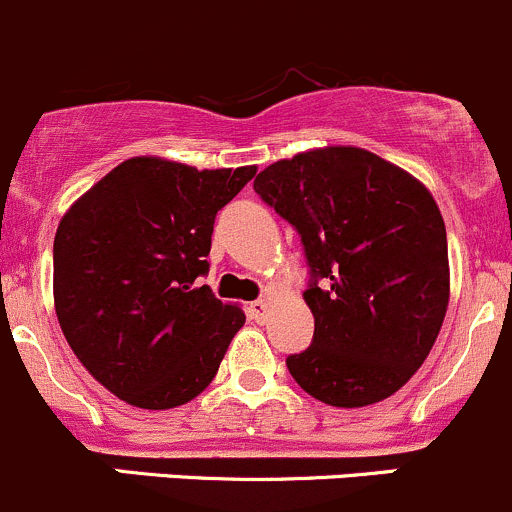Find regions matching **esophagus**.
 I'll return each instance as SVG.
<instances>
[{
	"mask_svg": "<svg viewBox=\"0 0 512 512\" xmlns=\"http://www.w3.org/2000/svg\"><path fill=\"white\" fill-rule=\"evenodd\" d=\"M266 313H268V303L266 301H254L249 306V318H254L256 323L266 321Z\"/></svg>",
	"mask_w": 512,
	"mask_h": 512,
	"instance_id": "1",
	"label": "esophagus"
}]
</instances>
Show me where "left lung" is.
Returning <instances> with one entry per match:
<instances>
[{"label":"left lung","instance_id":"8db88e82","mask_svg":"<svg viewBox=\"0 0 512 512\" xmlns=\"http://www.w3.org/2000/svg\"><path fill=\"white\" fill-rule=\"evenodd\" d=\"M263 204L301 236L313 341L286 358L318 401L361 408L423 366L443 326L445 224L421 181L356 146L283 159L256 176Z\"/></svg>","mask_w":512,"mask_h":512}]
</instances>
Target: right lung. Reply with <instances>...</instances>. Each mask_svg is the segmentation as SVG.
<instances>
[{"label": "right lung", "instance_id": "add662e5", "mask_svg": "<svg viewBox=\"0 0 512 512\" xmlns=\"http://www.w3.org/2000/svg\"><path fill=\"white\" fill-rule=\"evenodd\" d=\"M254 174L136 156L64 214L54 236L59 326L121 401L164 411L214 381L246 316L199 278L209 273L216 214Z\"/></svg>", "mask_w": 512, "mask_h": 512}]
</instances>
